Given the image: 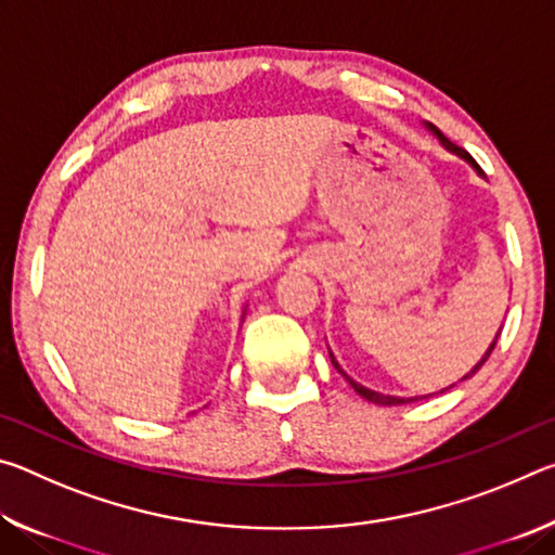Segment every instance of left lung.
Masks as SVG:
<instances>
[{
    "label": "left lung",
    "mask_w": 555,
    "mask_h": 555,
    "mask_svg": "<svg viewBox=\"0 0 555 555\" xmlns=\"http://www.w3.org/2000/svg\"><path fill=\"white\" fill-rule=\"evenodd\" d=\"M430 131H434V134L440 139V144H443L446 149H448V152H453V154H457L460 158H465V162L469 164V166H473L475 168V171L477 173H482V168L480 166H477L475 164V158L473 156H469L467 152H465V149H460V146H455L453 142H450V139L448 137H443V134H440V131L434 127V125H426ZM502 333V331H500ZM500 333H496V337H494V340H492V345L490 347H487V352L482 354V360L480 362H477L475 364V367L473 370H469L467 374H465V377L463 379H460V382H465V379H469V377H473V374L477 372V370H480L482 367V364L487 362V357H490L492 354V350H494V345H496V340H500ZM331 362H333V367L337 370V372H340L343 374V377L347 379V382H350V387L357 391V393H360V397L362 399H367V401H372V403H379V406H397V403H409V401H418V399H428V397H411V399H401V397H389V393H379V391H372V389H367V387H362V384H357L354 379H350V377H347V374L340 370V364H337V360H335V357H333V352H331ZM453 387H455V384H453ZM450 389V387H448ZM446 391V389H443Z\"/></svg>",
    "instance_id": "1"
}]
</instances>
